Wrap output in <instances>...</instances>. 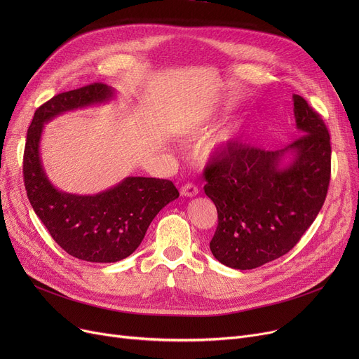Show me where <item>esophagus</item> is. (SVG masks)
<instances>
[{
  "label": "esophagus",
  "mask_w": 359,
  "mask_h": 359,
  "mask_svg": "<svg viewBox=\"0 0 359 359\" xmlns=\"http://www.w3.org/2000/svg\"><path fill=\"white\" fill-rule=\"evenodd\" d=\"M198 186H195L194 183H186L184 186L180 187V195L182 196H187V198H194L198 195Z\"/></svg>",
  "instance_id": "1"
}]
</instances>
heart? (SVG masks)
<instances>
[{"mask_svg":"<svg viewBox=\"0 0 359 359\" xmlns=\"http://www.w3.org/2000/svg\"><path fill=\"white\" fill-rule=\"evenodd\" d=\"M244 125H246V119L240 116V118L229 122L225 126H222L211 138V141L205 145V149H203L205 157L210 158L217 153V151L231 147L240 138L241 132L244 129Z\"/></svg>","mask_w":359,"mask_h":359,"instance_id":"obj_1","label":"heart"}]
</instances>
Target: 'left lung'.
<instances>
[{
    "label": "left lung",
    "mask_w": 359,
    "mask_h": 359,
    "mask_svg": "<svg viewBox=\"0 0 359 359\" xmlns=\"http://www.w3.org/2000/svg\"><path fill=\"white\" fill-rule=\"evenodd\" d=\"M301 137L282 149L234 145L203 170L205 194L217 206L218 225L210 243L214 257L233 269H255L287 255L325 203L332 147L318 113L292 96ZM293 156L285 168L280 161Z\"/></svg>",
    "instance_id": "8db88e82"
}]
</instances>
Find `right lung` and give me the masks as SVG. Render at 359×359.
Masks as SVG:
<instances>
[{"label": "right lung", "instance_id": "right-lung-1", "mask_svg": "<svg viewBox=\"0 0 359 359\" xmlns=\"http://www.w3.org/2000/svg\"><path fill=\"white\" fill-rule=\"evenodd\" d=\"M113 90L102 83L56 94L37 107L27 130L23 176L27 198L52 238L68 255L96 263L118 262L134 253L151 221L179 198L173 182L126 177L97 195H72L46 177L39 153L43 125L64 111L107 102Z\"/></svg>", "mask_w": 359, "mask_h": 359}]
</instances>
